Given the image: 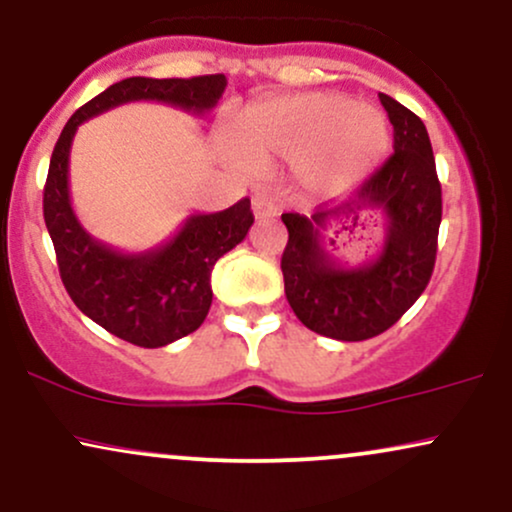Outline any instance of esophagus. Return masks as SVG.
Segmentation results:
<instances>
[{
	"instance_id": "obj_1",
	"label": "esophagus",
	"mask_w": 512,
	"mask_h": 512,
	"mask_svg": "<svg viewBox=\"0 0 512 512\" xmlns=\"http://www.w3.org/2000/svg\"><path fill=\"white\" fill-rule=\"evenodd\" d=\"M252 211H255V219H274L279 214V202L269 192H260L252 197Z\"/></svg>"
}]
</instances>
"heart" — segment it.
I'll list each match as a JSON object with an SVG mask.
<instances>
[{
	"label": "heart",
	"mask_w": 512,
	"mask_h": 512,
	"mask_svg": "<svg viewBox=\"0 0 512 512\" xmlns=\"http://www.w3.org/2000/svg\"><path fill=\"white\" fill-rule=\"evenodd\" d=\"M236 137L255 154L303 158L305 180L317 190L363 180L390 149L385 117L334 93L281 96L250 105L238 117Z\"/></svg>",
	"instance_id": "1"
}]
</instances>
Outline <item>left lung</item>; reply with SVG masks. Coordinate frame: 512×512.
<instances>
[{
    "mask_svg": "<svg viewBox=\"0 0 512 512\" xmlns=\"http://www.w3.org/2000/svg\"><path fill=\"white\" fill-rule=\"evenodd\" d=\"M380 103L395 127V154L346 202L310 216L281 214L289 228L281 255L286 301L308 330L339 342L390 330L424 293L436 264L443 199L431 139L424 122L395 98L380 93ZM368 208L386 219L384 250L375 261L346 268L324 248V233L337 222L355 225Z\"/></svg>",
    "mask_w": 512,
    "mask_h": 512,
    "instance_id": "8db88e82",
    "label": "left lung"
}]
</instances>
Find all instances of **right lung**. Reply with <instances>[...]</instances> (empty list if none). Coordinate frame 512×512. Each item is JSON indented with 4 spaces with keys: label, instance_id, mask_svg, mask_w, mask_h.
<instances>
[{
    "label": "right lung",
    "instance_id": "obj_1",
    "mask_svg": "<svg viewBox=\"0 0 512 512\" xmlns=\"http://www.w3.org/2000/svg\"><path fill=\"white\" fill-rule=\"evenodd\" d=\"M226 76L149 79L129 76L81 105L64 125L43 192L45 226L55 245L62 284L76 308L129 344L158 349L195 332L211 308V269L248 236L250 199L216 214L187 216L158 248L120 252L81 226L69 197V151L81 122L132 101H158L204 115L219 103Z\"/></svg>",
    "mask_w": 512,
    "mask_h": 512
}]
</instances>
